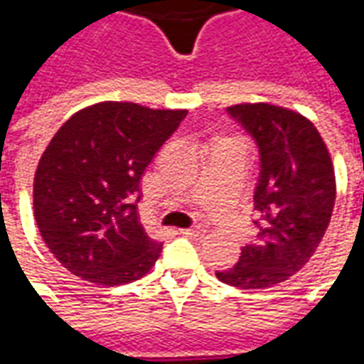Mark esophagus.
Listing matches in <instances>:
<instances>
[{
  "mask_svg": "<svg viewBox=\"0 0 364 364\" xmlns=\"http://www.w3.org/2000/svg\"><path fill=\"white\" fill-rule=\"evenodd\" d=\"M181 234L187 237H195V240H203L205 237V230L200 228V226H195V228L181 230Z\"/></svg>",
  "mask_w": 364,
  "mask_h": 364,
  "instance_id": "esophagus-1",
  "label": "esophagus"
}]
</instances>
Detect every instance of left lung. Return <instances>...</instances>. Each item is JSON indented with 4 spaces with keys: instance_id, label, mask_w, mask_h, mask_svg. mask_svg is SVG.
Here are the masks:
<instances>
[{
    "instance_id": "8db88e82",
    "label": "left lung",
    "mask_w": 364,
    "mask_h": 364,
    "mask_svg": "<svg viewBox=\"0 0 364 364\" xmlns=\"http://www.w3.org/2000/svg\"><path fill=\"white\" fill-rule=\"evenodd\" d=\"M228 114L259 148L253 193L259 242L244 245L236 265L216 277L237 289H267L290 279L318 250L336 205V171L318 128L300 112L240 103Z\"/></svg>"
}]
</instances>
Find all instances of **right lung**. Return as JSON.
<instances>
[{"instance_id":"obj_1","label":"right lung","mask_w":364,"mask_h":364,"mask_svg":"<svg viewBox=\"0 0 364 364\" xmlns=\"http://www.w3.org/2000/svg\"><path fill=\"white\" fill-rule=\"evenodd\" d=\"M187 111L103 101L72 114L41 156L33 185L44 244L83 281L119 287L148 273L161 244L138 220L140 179Z\"/></svg>"}]
</instances>
